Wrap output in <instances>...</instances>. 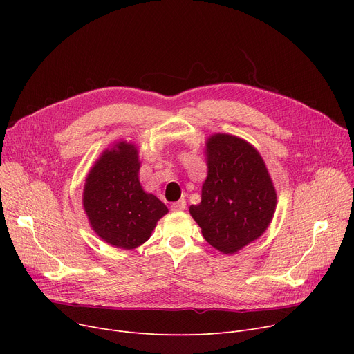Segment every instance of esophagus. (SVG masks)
Listing matches in <instances>:
<instances>
[{"label": "esophagus", "instance_id": "1", "mask_svg": "<svg viewBox=\"0 0 354 354\" xmlns=\"http://www.w3.org/2000/svg\"><path fill=\"white\" fill-rule=\"evenodd\" d=\"M185 208H187V202H185L183 199H180V201H178V202H174L172 205H171V209H172L174 212H179V211H183Z\"/></svg>", "mask_w": 354, "mask_h": 354}]
</instances>
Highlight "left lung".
<instances>
[{"instance_id": "obj_1", "label": "left lung", "mask_w": 354, "mask_h": 354, "mask_svg": "<svg viewBox=\"0 0 354 354\" xmlns=\"http://www.w3.org/2000/svg\"><path fill=\"white\" fill-rule=\"evenodd\" d=\"M208 176L189 212L208 243L234 254L261 236L275 212L277 194L267 166L247 140L215 133L205 145Z\"/></svg>"}]
</instances>
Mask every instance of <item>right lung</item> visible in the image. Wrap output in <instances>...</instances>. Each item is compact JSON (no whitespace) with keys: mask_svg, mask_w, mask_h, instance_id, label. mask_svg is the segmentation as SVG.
Segmentation results:
<instances>
[{"mask_svg":"<svg viewBox=\"0 0 354 354\" xmlns=\"http://www.w3.org/2000/svg\"><path fill=\"white\" fill-rule=\"evenodd\" d=\"M139 152L133 143L106 149L90 169L83 191L88 224L104 243L133 250L151 238L167 208L139 182Z\"/></svg>","mask_w":354,"mask_h":354,"instance_id":"obj_1","label":"right lung"}]
</instances>
